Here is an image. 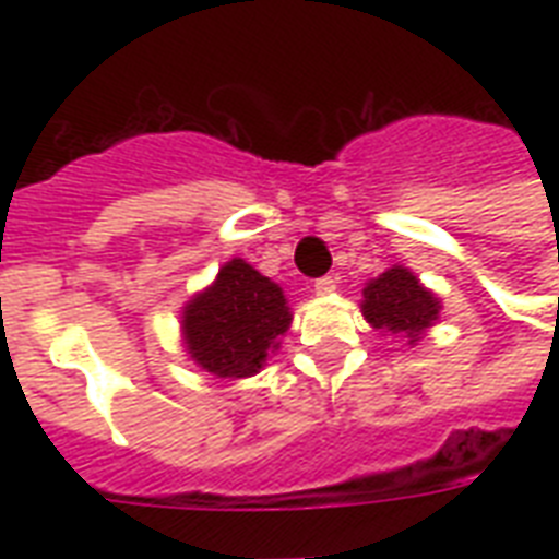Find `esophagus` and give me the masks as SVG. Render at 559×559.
Wrapping results in <instances>:
<instances>
[{
  "mask_svg": "<svg viewBox=\"0 0 559 559\" xmlns=\"http://www.w3.org/2000/svg\"><path fill=\"white\" fill-rule=\"evenodd\" d=\"M333 289H336V278H333V275H324V278H319L313 284L316 296H331Z\"/></svg>",
  "mask_w": 559,
  "mask_h": 559,
  "instance_id": "esophagus-1",
  "label": "esophagus"
}]
</instances>
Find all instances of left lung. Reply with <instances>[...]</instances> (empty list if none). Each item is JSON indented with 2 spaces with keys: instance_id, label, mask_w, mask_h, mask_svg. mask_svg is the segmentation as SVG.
<instances>
[{
  "instance_id": "1",
  "label": "left lung",
  "mask_w": 559,
  "mask_h": 559,
  "mask_svg": "<svg viewBox=\"0 0 559 559\" xmlns=\"http://www.w3.org/2000/svg\"><path fill=\"white\" fill-rule=\"evenodd\" d=\"M441 307V298L424 287L415 272L403 263H394L382 275L368 281L359 310L373 331L403 336L408 345H417L426 331L438 324Z\"/></svg>"
}]
</instances>
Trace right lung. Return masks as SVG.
I'll return each mask as SVG.
<instances>
[{
    "instance_id": "add662e5",
    "label": "right lung",
    "mask_w": 559,
    "mask_h": 559,
    "mask_svg": "<svg viewBox=\"0 0 559 559\" xmlns=\"http://www.w3.org/2000/svg\"><path fill=\"white\" fill-rule=\"evenodd\" d=\"M293 324L284 289L243 258L219 266L209 287L182 307V348L217 380H246L266 366Z\"/></svg>"
}]
</instances>
